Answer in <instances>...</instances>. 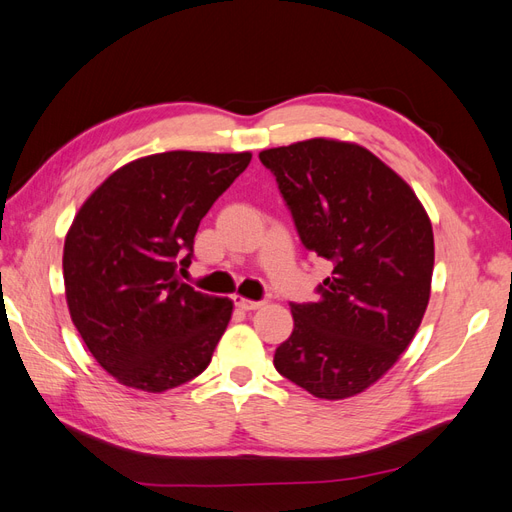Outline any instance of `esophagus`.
I'll list each match as a JSON object with an SVG mask.
<instances>
[{
    "label": "esophagus",
    "mask_w": 512,
    "mask_h": 512,
    "mask_svg": "<svg viewBox=\"0 0 512 512\" xmlns=\"http://www.w3.org/2000/svg\"><path fill=\"white\" fill-rule=\"evenodd\" d=\"M235 305L245 309V312H250V309H258V307L265 305V301H252V299L241 297V294H235Z\"/></svg>",
    "instance_id": "34e87169"
}]
</instances>
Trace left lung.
I'll return each instance as SVG.
<instances>
[{"instance_id": "obj_1", "label": "left lung", "mask_w": 512, "mask_h": 512, "mask_svg": "<svg viewBox=\"0 0 512 512\" xmlns=\"http://www.w3.org/2000/svg\"><path fill=\"white\" fill-rule=\"evenodd\" d=\"M309 252L329 262L316 303H290L273 365L320 399L363 393L421 327L433 230L410 185L361 145L309 138L260 151Z\"/></svg>"}]
</instances>
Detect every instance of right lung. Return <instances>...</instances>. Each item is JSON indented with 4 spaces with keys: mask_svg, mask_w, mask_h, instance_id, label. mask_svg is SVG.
Wrapping results in <instances>:
<instances>
[{
    "mask_svg": "<svg viewBox=\"0 0 512 512\" xmlns=\"http://www.w3.org/2000/svg\"><path fill=\"white\" fill-rule=\"evenodd\" d=\"M252 160L166 151L134 160L91 194L66 235L64 284L76 331L117 382L164 393L203 374L232 301L177 280L200 220Z\"/></svg>",
    "mask_w": 512,
    "mask_h": 512,
    "instance_id": "1",
    "label": "right lung"
}]
</instances>
